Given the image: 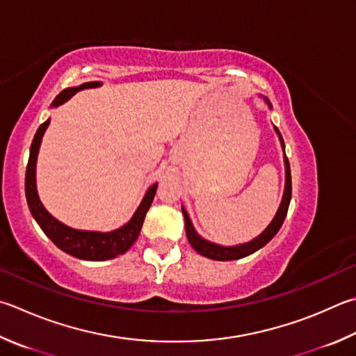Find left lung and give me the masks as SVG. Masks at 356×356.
<instances>
[{
	"label": "left lung",
	"instance_id": "obj_1",
	"mask_svg": "<svg viewBox=\"0 0 356 356\" xmlns=\"http://www.w3.org/2000/svg\"><path fill=\"white\" fill-rule=\"evenodd\" d=\"M277 134H279L280 141L283 145V138L279 132V129L275 127ZM285 147V145H283ZM285 165H286V186H285V195H283V200L279 211L274 218V221L269 224V227L263 232V234L255 238L254 241H250L248 244L243 245H236V248H222V245L213 244L205 241L204 238H200L195 229H193V224L190 221L188 215L184 210V218H185V230H186V238H188V243L193 245V249L196 252H199L200 255H204L207 258H211V260H218V261H227V260H238V258L248 257L250 254H254L255 250H258L260 248H263L264 244H268L273 238L275 236L277 232L280 230L283 221H285L286 213H288V207H289V200H291V193H293V188H291V170H289V161L288 157L285 156Z\"/></svg>",
	"mask_w": 356,
	"mask_h": 356
}]
</instances>
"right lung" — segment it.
<instances>
[{
	"instance_id": "obj_1",
	"label": "right lung",
	"mask_w": 356,
	"mask_h": 356,
	"mask_svg": "<svg viewBox=\"0 0 356 356\" xmlns=\"http://www.w3.org/2000/svg\"><path fill=\"white\" fill-rule=\"evenodd\" d=\"M99 82H88L82 83L81 87L74 88H67L56 96L53 106H59L62 102L70 99L76 92H79L82 88L88 87H98ZM49 124V120L44 121L40 127L37 129L35 137L32 140L31 145V152H29V160L28 166H26V200H28L29 210L34 216L35 221L40 225V229L44 232L51 241H53L57 248L60 250L67 252V254L73 255L76 258H81V260H88V261H102V260H111L118 255H122L129 248L137 241L140 235L141 225H143L145 216L149 207L152 204V199L156 196L157 191V184H154L149 190H147L145 199L141 200L138 210L135 211L131 221L126 225H122L121 229L108 232V234H99V232H83V230H74L70 229L67 225L57 221L49 213L44 210L42 205L40 199L37 196V188H35V161H37V154L38 147H40V141L44 131Z\"/></svg>"
}]
</instances>
